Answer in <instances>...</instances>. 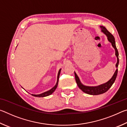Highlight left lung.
I'll use <instances>...</instances> for the list:
<instances>
[{
	"label": "left lung",
	"mask_w": 127,
	"mask_h": 127,
	"mask_svg": "<svg viewBox=\"0 0 127 127\" xmlns=\"http://www.w3.org/2000/svg\"><path fill=\"white\" fill-rule=\"evenodd\" d=\"M100 28L101 29V31L106 35L107 37V40H108L109 42H111L113 47L115 49V55L117 58V63L116 64V67L118 68V64H119V53H118V51L115 45V38L114 37L113 35H111V33L109 32L105 27L100 26ZM117 74H118V69H116L114 74L113 77H111V78L109 81H107V82L104 83V84L97 86H87L83 85L82 83L81 82V81L79 80L78 76H77V74L76 73V72H74L75 78H76V81L78 87L83 92H85L86 94L92 95H100L106 92L107 90H108L111 87V86L113 85V83H114L115 79L117 78Z\"/></svg>",
	"instance_id": "8db88e82"
}]
</instances>
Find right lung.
I'll return each mask as SVG.
<instances>
[{
  "mask_svg": "<svg viewBox=\"0 0 127 127\" xmlns=\"http://www.w3.org/2000/svg\"><path fill=\"white\" fill-rule=\"evenodd\" d=\"M61 69H60L58 72V77H57V82L56 85H55L54 87H53L52 89H50L49 91L45 92L44 93H42L41 94H38V95H33V94H31L33 96H35V97H46V96H48L50 95L51 94H52L54 92L55 90L57 89V87L58 86V81H59V76H60V73H61Z\"/></svg>",
  "mask_w": 127,
  "mask_h": 127,
  "instance_id": "1",
  "label": "right lung"
}]
</instances>
